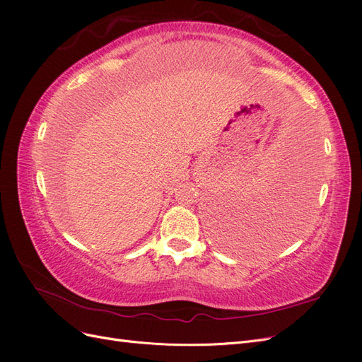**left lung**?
Masks as SVG:
<instances>
[{
	"mask_svg": "<svg viewBox=\"0 0 362 362\" xmlns=\"http://www.w3.org/2000/svg\"><path fill=\"white\" fill-rule=\"evenodd\" d=\"M286 177V185H282L279 198L273 204H266L262 210L254 208H235L228 206L223 210V226H222V242L223 245L234 252L252 250L255 247H266L270 245L281 243L287 240L298 226V214H296V205L299 204L300 196L306 189L303 182L305 170L296 168ZM298 198L296 199L295 196Z\"/></svg>",
	"mask_w": 362,
	"mask_h": 362,
	"instance_id": "left-lung-1",
	"label": "left lung"
}]
</instances>
